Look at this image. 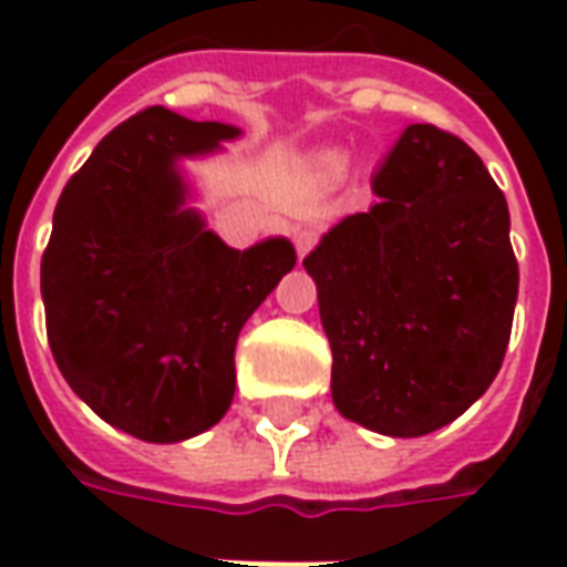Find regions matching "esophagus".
<instances>
[{"label":"esophagus","mask_w":567,"mask_h":567,"mask_svg":"<svg viewBox=\"0 0 567 567\" xmlns=\"http://www.w3.org/2000/svg\"><path fill=\"white\" fill-rule=\"evenodd\" d=\"M319 243V234L312 230V227H300V230H295V248L297 255L303 258V255H309V248Z\"/></svg>","instance_id":"obj_1"}]
</instances>
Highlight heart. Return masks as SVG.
<instances>
[{
  "instance_id": "obj_1",
  "label": "heart",
  "mask_w": 567,
  "mask_h": 567,
  "mask_svg": "<svg viewBox=\"0 0 567 567\" xmlns=\"http://www.w3.org/2000/svg\"><path fill=\"white\" fill-rule=\"evenodd\" d=\"M319 166L328 175L343 173V169H346V154H340V151H328V154H321V157H319Z\"/></svg>"
}]
</instances>
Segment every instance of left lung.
<instances>
[{"label":"left lung","instance_id":"8db88e82","mask_svg":"<svg viewBox=\"0 0 567 567\" xmlns=\"http://www.w3.org/2000/svg\"><path fill=\"white\" fill-rule=\"evenodd\" d=\"M373 194L303 267L331 340L333 406L377 434L422 437L498 377L519 291L511 212L476 151L431 124L404 130Z\"/></svg>","mask_w":567,"mask_h":567}]
</instances>
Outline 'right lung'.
<instances>
[{
	"label": "right lung",
	"instance_id": "1",
	"mask_svg": "<svg viewBox=\"0 0 567 567\" xmlns=\"http://www.w3.org/2000/svg\"><path fill=\"white\" fill-rule=\"evenodd\" d=\"M236 136L151 105L93 148L54 209L42 300L56 368L96 416L148 443L221 422L236 337L297 264L282 236L239 251L185 206L178 161Z\"/></svg>",
	"mask_w": 567,
	"mask_h": 567
}]
</instances>
